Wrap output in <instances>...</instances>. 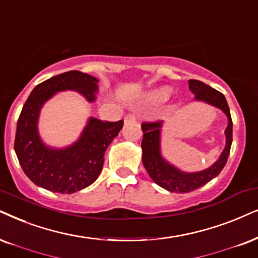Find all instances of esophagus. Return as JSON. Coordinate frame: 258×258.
Wrapping results in <instances>:
<instances>
[{"mask_svg": "<svg viewBox=\"0 0 258 258\" xmlns=\"http://www.w3.org/2000/svg\"><path fill=\"white\" fill-rule=\"evenodd\" d=\"M125 123H127V122H133V121H136V116L133 115V114H128V115H126L125 116Z\"/></svg>", "mask_w": 258, "mask_h": 258, "instance_id": "esophagus-1", "label": "esophagus"}]
</instances>
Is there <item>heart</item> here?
Returning a JSON list of instances; mask_svg holds the SVG:
<instances>
[{"label": "heart", "instance_id": "heart-1", "mask_svg": "<svg viewBox=\"0 0 258 258\" xmlns=\"http://www.w3.org/2000/svg\"><path fill=\"white\" fill-rule=\"evenodd\" d=\"M170 94H171L170 88H161V89L152 91L151 99L155 101H163L168 99V97L170 96Z\"/></svg>", "mask_w": 258, "mask_h": 258}]
</instances>
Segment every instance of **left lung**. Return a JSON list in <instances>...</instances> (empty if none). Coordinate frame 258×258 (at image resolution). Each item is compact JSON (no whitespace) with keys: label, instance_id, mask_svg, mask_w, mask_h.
I'll return each mask as SVG.
<instances>
[{"label":"left lung","instance_id":"1","mask_svg":"<svg viewBox=\"0 0 258 258\" xmlns=\"http://www.w3.org/2000/svg\"><path fill=\"white\" fill-rule=\"evenodd\" d=\"M188 84L189 89L195 95L194 100L204 101L208 105L221 109L226 114L227 120H229L226 130H225L226 145L219 159L208 169L198 172H184L171 165L162 157L161 130L163 122H143L142 130L144 132L142 140L143 164L155 183L171 193H189L217 177L226 164L231 144H232V119H231L230 108L225 96L220 91L213 89L201 81L189 80Z\"/></svg>","mask_w":258,"mask_h":258}]
</instances>
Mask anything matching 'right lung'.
I'll use <instances>...</instances> for the list:
<instances>
[{"mask_svg": "<svg viewBox=\"0 0 258 258\" xmlns=\"http://www.w3.org/2000/svg\"><path fill=\"white\" fill-rule=\"evenodd\" d=\"M97 82L90 75L73 70L48 78L32 90L19 116L14 150L22 170L34 184L54 193L73 194L99 177L106 150L119 135L123 120L90 118L77 142L64 149L46 146L38 133L39 113L48 99L58 91L75 90L91 102Z\"/></svg>", "mask_w": 258, "mask_h": 258, "instance_id": "1", "label": "right lung"}]
</instances>
